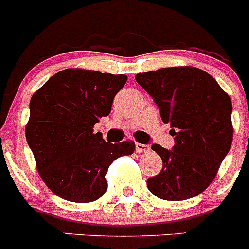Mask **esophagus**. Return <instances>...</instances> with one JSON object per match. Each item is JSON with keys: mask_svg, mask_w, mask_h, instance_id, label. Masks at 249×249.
Instances as JSON below:
<instances>
[{"mask_svg": "<svg viewBox=\"0 0 249 249\" xmlns=\"http://www.w3.org/2000/svg\"><path fill=\"white\" fill-rule=\"evenodd\" d=\"M149 151L148 144H142V143H136V152L138 153H144V152Z\"/></svg>", "mask_w": 249, "mask_h": 249, "instance_id": "34e87169", "label": "esophagus"}]
</instances>
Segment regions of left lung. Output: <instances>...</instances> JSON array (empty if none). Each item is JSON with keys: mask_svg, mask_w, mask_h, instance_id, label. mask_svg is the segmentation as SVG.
<instances>
[{"mask_svg": "<svg viewBox=\"0 0 249 249\" xmlns=\"http://www.w3.org/2000/svg\"><path fill=\"white\" fill-rule=\"evenodd\" d=\"M175 136L172 151L153 144L163 167L147 187L166 201H184L212 183L233 138L232 102L211 74L199 68L167 67L136 74Z\"/></svg>", "mask_w": 249, "mask_h": 249, "instance_id": "obj_1", "label": "left lung"}]
</instances>
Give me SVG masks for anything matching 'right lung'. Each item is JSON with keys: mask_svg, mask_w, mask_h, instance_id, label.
Returning <instances> with one entry per match:
<instances>
[{"mask_svg": "<svg viewBox=\"0 0 249 249\" xmlns=\"http://www.w3.org/2000/svg\"><path fill=\"white\" fill-rule=\"evenodd\" d=\"M126 82V74L67 68L31 98L26 140L42 181L61 198L89 203L102 197L112 162L135 152L133 141L113 144L93 132Z\"/></svg>", "mask_w": 249, "mask_h": 249, "instance_id": "right-lung-1", "label": "right lung"}]
</instances>
